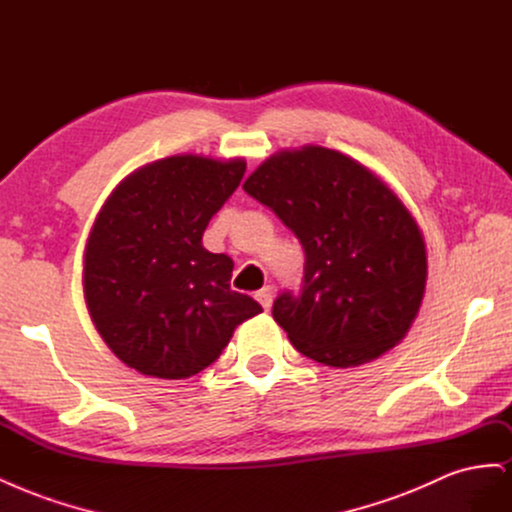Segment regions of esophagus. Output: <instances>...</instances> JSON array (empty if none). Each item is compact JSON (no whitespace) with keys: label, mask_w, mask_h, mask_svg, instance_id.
Masks as SVG:
<instances>
[{"label":"esophagus","mask_w":512,"mask_h":512,"mask_svg":"<svg viewBox=\"0 0 512 512\" xmlns=\"http://www.w3.org/2000/svg\"><path fill=\"white\" fill-rule=\"evenodd\" d=\"M257 302L263 306V308H270L272 306V302H274V291H272V287H263L261 291H257Z\"/></svg>","instance_id":"esophagus-1"}]
</instances>
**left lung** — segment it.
<instances>
[{"instance_id": "8db88e82", "label": "left lung", "mask_w": 512, "mask_h": 512, "mask_svg": "<svg viewBox=\"0 0 512 512\" xmlns=\"http://www.w3.org/2000/svg\"><path fill=\"white\" fill-rule=\"evenodd\" d=\"M242 189L302 242V291L278 295L272 308L295 349L329 368H357L404 340L423 302L427 251L381 176L306 144L268 157Z\"/></svg>"}]
</instances>
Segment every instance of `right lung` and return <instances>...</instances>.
<instances>
[{
  "label": "right lung",
  "instance_id": "obj_1",
  "mask_svg": "<svg viewBox=\"0 0 512 512\" xmlns=\"http://www.w3.org/2000/svg\"><path fill=\"white\" fill-rule=\"evenodd\" d=\"M244 170L242 157L172 155L125 176L97 212L82 287L97 334L127 368L189 378L263 310L229 289L232 257L202 244Z\"/></svg>",
  "mask_w": 512,
  "mask_h": 512
}]
</instances>
